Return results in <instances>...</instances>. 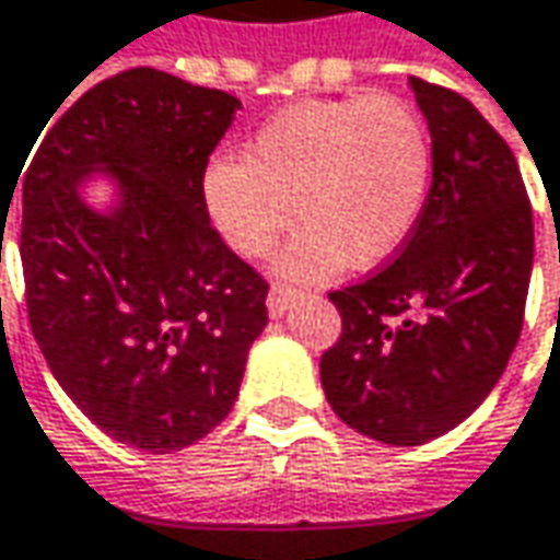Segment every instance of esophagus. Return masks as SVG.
I'll return each instance as SVG.
<instances>
[{"label": "esophagus", "mask_w": 560, "mask_h": 560, "mask_svg": "<svg viewBox=\"0 0 560 560\" xmlns=\"http://www.w3.org/2000/svg\"><path fill=\"white\" fill-rule=\"evenodd\" d=\"M294 288H284V284H272V291H269V298H266V307H269V316L272 319H281L288 307H291V301H294Z\"/></svg>", "instance_id": "esophagus-1"}]
</instances>
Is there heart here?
I'll return each mask as SVG.
<instances>
[{
    "label": "heart",
    "instance_id": "1",
    "mask_svg": "<svg viewBox=\"0 0 560 560\" xmlns=\"http://www.w3.org/2000/svg\"><path fill=\"white\" fill-rule=\"evenodd\" d=\"M431 189V139L393 94L304 101L269 116L247 158L218 154L202 171V206L218 237L262 256L281 249V276L332 279L346 262L374 269L406 247Z\"/></svg>",
    "mask_w": 560,
    "mask_h": 560
}]
</instances>
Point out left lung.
<instances>
[{"mask_svg": "<svg viewBox=\"0 0 560 560\" xmlns=\"http://www.w3.org/2000/svg\"><path fill=\"white\" fill-rule=\"evenodd\" d=\"M409 88L431 132V192L399 256L329 294L342 339L319 361L332 411L393 446L428 444L488 399L533 276V209L510 145L466 97Z\"/></svg>", "mask_w": 560, "mask_h": 560, "instance_id": "8db88e82", "label": "left lung"}]
</instances>
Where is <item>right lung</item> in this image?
Masks as SVG:
<instances>
[{
	"instance_id": "add662e5",
	"label": "right lung",
	"mask_w": 560,
	"mask_h": 560,
	"mask_svg": "<svg viewBox=\"0 0 560 560\" xmlns=\"http://www.w3.org/2000/svg\"><path fill=\"white\" fill-rule=\"evenodd\" d=\"M237 110L158 69L119 72L40 126L18 189L31 332L69 399L136 450L171 453L218 428L269 323V284L202 206V171Z\"/></svg>"
}]
</instances>
